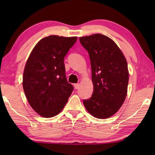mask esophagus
Here are the masks:
<instances>
[{
	"mask_svg": "<svg viewBox=\"0 0 155 155\" xmlns=\"http://www.w3.org/2000/svg\"><path fill=\"white\" fill-rule=\"evenodd\" d=\"M74 88H75V89H78V88H79V87H80V84H78V83L74 84Z\"/></svg>",
	"mask_w": 155,
	"mask_h": 155,
	"instance_id": "1",
	"label": "esophagus"
}]
</instances>
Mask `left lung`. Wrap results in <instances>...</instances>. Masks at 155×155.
Segmentation results:
<instances>
[{
    "label": "left lung",
    "mask_w": 155,
    "mask_h": 155,
    "mask_svg": "<svg viewBox=\"0 0 155 155\" xmlns=\"http://www.w3.org/2000/svg\"><path fill=\"white\" fill-rule=\"evenodd\" d=\"M79 40L89 54L94 87L92 97L84 100L83 104L95 118H109L119 110L127 96V60L117 44L107 36L94 34Z\"/></svg>",
    "instance_id": "1"
}]
</instances>
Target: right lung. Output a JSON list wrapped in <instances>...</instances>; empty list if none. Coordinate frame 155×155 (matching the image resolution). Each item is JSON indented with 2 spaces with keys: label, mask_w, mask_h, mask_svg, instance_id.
I'll use <instances>...</instances> for the list:
<instances>
[{
  "label": "right lung",
  "mask_w": 155,
  "mask_h": 155,
  "mask_svg": "<svg viewBox=\"0 0 155 155\" xmlns=\"http://www.w3.org/2000/svg\"><path fill=\"white\" fill-rule=\"evenodd\" d=\"M77 37L51 35L35 45L26 63L22 86L28 103L42 117L63 109L73 87L68 83L64 58Z\"/></svg>",
  "instance_id": "add662e5"
}]
</instances>
